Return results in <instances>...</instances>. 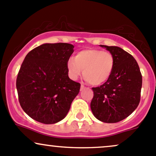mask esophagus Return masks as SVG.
Returning a JSON list of instances; mask_svg holds the SVG:
<instances>
[{
	"label": "esophagus",
	"mask_w": 156,
	"mask_h": 156,
	"mask_svg": "<svg viewBox=\"0 0 156 156\" xmlns=\"http://www.w3.org/2000/svg\"><path fill=\"white\" fill-rule=\"evenodd\" d=\"M84 88H85V87L83 86V84H81V90H83Z\"/></svg>",
	"instance_id": "1"
}]
</instances>
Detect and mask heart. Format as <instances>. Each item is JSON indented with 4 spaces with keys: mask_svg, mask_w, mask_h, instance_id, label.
<instances>
[{
    "mask_svg": "<svg viewBox=\"0 0 156 156\" xmlns=\"http://www.w3.org/2000/svg\"><path fill=\"white\" fill-rule=\"evenodd\" d=\"M115 59L112 53L97 49H82L66 63L68 73L73 79L81 74L90 84L98 86L105 83L112 75Z\"/></svg>",
    "mask_w": 156,
    "mask_h": 156,
    "instance_id": "heart-1",
    "label": "heart"
}]
</instances>
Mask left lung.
Returning a JSON list of instances; mask_svg holds the SVG:
<instances>
[{
	"mask_svg": "<svg viewBox=\"0 0 156 156\" xmlns=\"http://www.w3.org/2000/svg\"><path fill=\"white\" fill-rule=\"evenodd\" d=\"M112 53L115 66L112 75L101 86L94 87L90 107L94 116L104 123L122 121L140 102L142 75L136 59L119 47L100 45Z\"/></svg>",
	"mask_w": 156,
	"mask_h": 156,
	"instance_id": "left-lung-1",
	"label": "left lung"
}]
</instances>
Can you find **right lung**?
Returning <instances> with one entry per match:
<instances>
[{
  "label": "right lung",
  "mask_w": 156,
  "mask_h": 156,
  "mask_svg": "<svg viewBox=\"0 0 156 156\" xmlns=\"http://www.w3.org/2000/svg\"><path fill=\"white\" fill-rule=\"evenodd\" d=\"M74 46L44 44L25 57L16 81L20 106L32 119L45 124L64 119L81 84L68 76L67 61Z\"/></svg>",
  "instance_id": "right-lung-1"
}]
</instances>
